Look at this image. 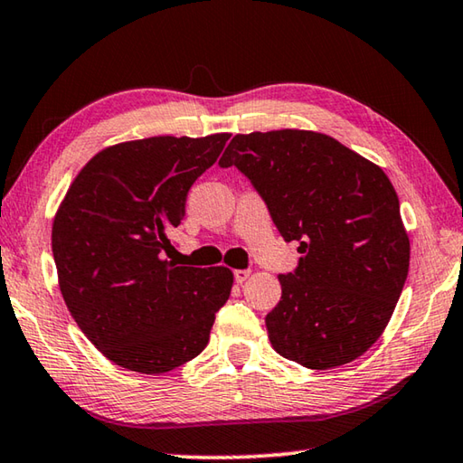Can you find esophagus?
<instances>
[{"instance_id": "esophagus-1", "label": "esophagus", "mask_w": 463, "mask_h": 463, "mask_svg": "<svg viewBox=\"0 0 463 463\" xmlns=\"http://www.w3.org/2000/svg\"><path fill=\"white\" fill-rule=\"evenodd\" d=\"M249 276H250L249 269H237L234 271V281H237V284H242V281H247Z\"/></svg>"}]
</instances>
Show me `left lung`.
Listing matches in <instances>:
<instances>
[{
    "mask_svg": "<svg viewBox=\"0 0 463 463\" xmlns=\"http://www.w3.org/2000/svg\"><path fill=\"white\" fill-rule=\"evenodd\" d=\"M218 165L237 167L281 237L300 242L265 317L271 347L308 370L364 355L409 276L411 241L388 175L333 137L294 128L237 135Z\"/></svg>",
    "mask_w": 463,
    "mask_h": 463,
    "instance_id": "1",
    "label": "left lung"
}]
</instances>
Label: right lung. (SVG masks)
Segmentation results:
<instances>
[{"mask_svg":"<svg viewBox=\"0 0 463 463\" xmlns=\"http://www.w3.org/2000/svg\"><path fill=\"white\" fill-rule=\"evenodd\" d=\"M229 138L151 137L108 146L61 202L52 255L62 300L83 335L124 370L165 373L200 355L229 300V268L165 260L187 192Z\"/></svg>","mask_w":463,"mask_h":463,"instance_id":"obj_1","label":"right lung"}]
</instances>
